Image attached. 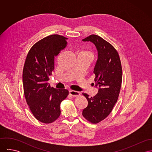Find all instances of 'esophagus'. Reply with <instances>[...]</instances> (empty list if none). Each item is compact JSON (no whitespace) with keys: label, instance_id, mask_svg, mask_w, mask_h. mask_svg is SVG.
<instances>
[{"label":"esophagus","instance_id":"1","mask_svg":"<svg viewBox=\"0 0 152 152\" xmlns=\"http://www.w3.org/2000/svg\"><path fill=\"white\" fill-rule=\"evenodd\" d=\"M69 95H71V96H74V97L78 96H79V95H80V94L79 92L75 91H72V90L69 91Z\"/></svg>","mask_w":152,"mask_h":152}]
</instances>
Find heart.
Instances as JSON below:
<instances>
[{
	"label": "heart",
	"instance_id": "heart-1",
	"mask_svg": "<svg viewBox=\"0 0 152 152\" xmlns=\"http://www.w3.org/2000/svg\"><path fill=\"white\" fill-rule=\"evenodd\" d=\"M81 54H82V55H86V56H89V57H90L92 59V58H93V57H94V54H93V53H92V52H91V51H83V52H82L81 53Z\"/></svg>",
	"mask_w": 152,
	"mask_h": 152
}]
</instances>
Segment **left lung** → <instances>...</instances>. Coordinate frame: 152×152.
Returning a JSON list of instances; mask_svg holds the SVG:
<instances>
[{"label":"left lung","mask_w":152,"mask_h":152,"mask_svg":"<svg viewBox=\"0 0 152 152\" xmlns=\"http://www.w3.org/2000/svg\"><path fill=\"white\" fill-rule=\"evenodd\" d=\"M83 41L92 42L98 54L94 70L98 93L93 97L83 93L88 102L83 115L88 121L96 124L108 116L118 101L122 80V65L117 50L100 36L92 34Z\"/></svg>","instance_id":"left-lung-1"}]
</instances>
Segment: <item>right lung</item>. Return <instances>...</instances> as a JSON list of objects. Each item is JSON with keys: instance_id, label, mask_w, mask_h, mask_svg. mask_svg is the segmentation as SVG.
<instances>
[{"instance_id": "obj_1", "label": "right lung", "mask_w": 152, "mask_h": 152, "mask_svg": "<svg viewBox=\"0 0 152 152\" xmlns=\"http://www.w3.org/2000/svg\"><path fill=\"white\" fill-rule=\"evenodd\" d=\"M66 38L58 34L45 37L30 49L23 70V85L26 102L36 119L51 124L61 113L60 104L69 94L47 83L54 69V58L67 45Z\"/></svg>"}]
</instances>
